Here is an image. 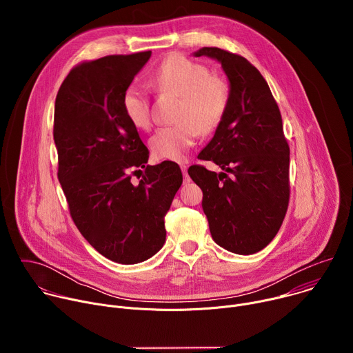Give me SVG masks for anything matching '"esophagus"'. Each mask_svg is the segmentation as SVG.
<instances>
[{
    "label": "esophagus",
    "mask_w": 353,
    "mask_h": 353,
    "mask_svg": "<svg viewBox=\"0 0 353 353\" xmlns=\"http://www.w3.org/2000/svg\"><path fill=\"white\" fill-rule=\"evenodd\" d=\"M180 168H181V172H183V176H184V183H190V176L187 174V166L181 163Z\"/></svg>",
    "instance_id": "34e87169"
}]
</instances>
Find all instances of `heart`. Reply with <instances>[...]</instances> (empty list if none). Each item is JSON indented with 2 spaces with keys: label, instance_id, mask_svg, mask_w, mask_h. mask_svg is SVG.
Returning <instances> with one entry per match:
<instances>
[{
  "label": "heart",
  "instance_id": "heart-1",
  "mask_svg": "<svg viewBox=\"0 0 353 353\" xmlns=\"http://www.w3.org/2000/svg\"><path fill=\"white\" fill-rule=\"evenodd\" d=\"M150 83L162 92L181 96L176 119L150 137L154 158L180 162L185 158L198 132H211L222 123L230 102V88L219 77L211 75L207 65L183 54L168 56L150 74ZM123 112L128 121L141 130L150 125V100L138 85H130L123 93Z\"/></svg>",
  "mask_w": 353,
  "mask_h": 353
}]
</instances>
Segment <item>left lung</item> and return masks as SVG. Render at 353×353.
<instances>
[{
	"label": "left lung",
	"instance_id": "1",
	"mask_svg": "<svg viewBox=\"0 0 353 353\" xmlns=\"http://www.w3.org/2000/svg\"><path fill=\"white\" fill-rule=\"evenodd\" d=\"M222 64L229 79L228 112L210 143L198 155L223 172L194 165L188 174L203 190V210L216 244L248 256L276 236L289 204V145L271 89L244 57L203 47Z\"/></svg>",
	"mask_w": 353,
	"mask_h": 353
}]
</instances>
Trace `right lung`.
Segmentation results:
<instances>
[{
  "label": "right lung",
  "instance_id": "1",
  "mask_svg": "<svg viewBox=\"0 0 353 353\" xmlns=\"http://www.w3.org/2000/svg\"><path fill=\"white\" fill-rule=\"evenodd\" d=\"M150 52L85 61L61 83L54 108L59 180L74 223L119 264H138L163 247L165 215L183 183L177 163L149 166V150L123 112V93ZM144 169L140 183L130 177Z\"/></svg>",
  "mask_w": 353,
  "mask_h": 353
}]
</instances>
